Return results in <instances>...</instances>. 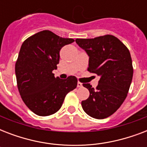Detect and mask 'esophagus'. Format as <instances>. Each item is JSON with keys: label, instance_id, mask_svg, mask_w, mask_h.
I'll return each mask as SVG.
<instances>
[{"label": "esophagus", "instance_id": "obj_1", "mask_svg": "<svg viewBox=\"0 0 147 147\" xmlns=\"http://www.w3.org/2000/svg\"><path fill=\"white\" fill-rule=\"evenodd\" d=\"M77 87H78V88L82 87V84L81 82H78V84H77Z\"/></svg>", "mask_w": 147, "mask_h": 147}]
</instances>
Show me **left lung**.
I'll return each mask as SVG.
<instances>
[{
    "mask_svg": "<svg viewBox=\"0 0 147 147\" xmlns=\"http://www.w3.org/2000/svg\"><path fill=\"white\" fill-rule=\"evenodd\" d=\"M76 42L89 56L88 71L100 76L95 89L88 83L83 84L90 95L82 101V107L92 117L107 118L121 107L127 95L134 73L130 51L112 35L76 39Z\"/></svg>",
    "mask_w": 147,
    "mask_h": 147,
    "instance_id": "left-lung-1",
    "label": "left lung"
}]
</instances>
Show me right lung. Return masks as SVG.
I'll list each match as a JSON object with an SVG mask.
<instances>
[{
  "label": "right lung",
  "instance_id": "add662e5",
  "mask_svg": "<svg viewBox=\"0 0 147 147\" xmlns=\"http://www.w3.org/2000/svg\"><path fill=\"white\" fill-rule=\"evenodd\" d=\"M75 40L42 30L27 38L15 64L20 94L29 109L39 116H49L61 108L69 92L77 87L75 76L55 78L60 49Z\"/></svg>",
  "mask_w": 147,
  "mask_h": 147
}]
</instances>
